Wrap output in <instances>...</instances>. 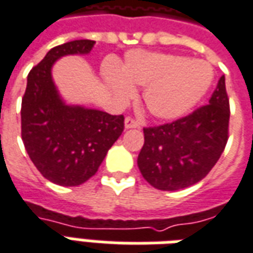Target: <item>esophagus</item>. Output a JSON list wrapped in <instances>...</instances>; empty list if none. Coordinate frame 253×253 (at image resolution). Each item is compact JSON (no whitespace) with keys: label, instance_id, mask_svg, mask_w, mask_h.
<instances>
[{"label":"esophagus","instance_id":"obj_1","mask_svg":"<svg viewBox=\"0 0 253 253\" xmlns=\"http://www.w3.org/2000/svg\"><path fill=\"white\" fill-rule=\"evenodd\" d=\"M139 123L137 121H134L132 118H126L125 119V128H138Z\"/></svg>","mask_w":253,"mask_h":253}]
</instances>
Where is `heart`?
<instances>
[{
    "label": "heart",
    "mask_w": 253,
    "mask_h": 253,
    "mask_svg": "<svg viewBox=\"0 0 253 253\" xmlns=\"http://www.w3.org/2000/svg\"><path fill=\"white\" fill-rule=\"evenodd\" d=\"M101 76L118 101L131 99L134 85L145 86L142 99L150 115L160 121H175L206 96L214 73L205 61L134 50L126 54L122 69L115 62H105Z\"/></svg>",
    "instance_id": "obj_1"
}]
</instances>
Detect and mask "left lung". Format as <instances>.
Masks as SVG:
<instances>
[{
	"label": "left lung",
	"mask_w": 253,
	"mask_h": 253,
	"mask_svg": "<svg viewBox=\"0 0 253 253\" xmlns=\"http://www.w3.org/2000/svg\"><path fill=\"white\" fill-rule=\"evenodd\" d=\"M229 115L222 76L209 104L172 123L143 128L145 143L137 160L143 179L163 191L181 190L202 180L228 142Z\"/></svg>",
	"instance_id": "8db88e82"
}]
</instances>
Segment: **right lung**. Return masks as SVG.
I'll return each mask as SVG.
<instances>
[{"label": "right lung", "instance_id": "add662e5", "mask_svg": "<svg viewBox=\"0 0 253 253\" xmlns=\"http://www.w3.org/2000/svg\"><path fill=\"white\" fill-rule=\"evenodd\" d=\"M94 41L67 42L47 52L28 74L21 101L25 150L47 180L80 186L97 172L123 131V115L67 104L52 78V66L66 55H88Z\"/></svg>", "mask_w": 253, "mask_h": 253}]
</instances>
